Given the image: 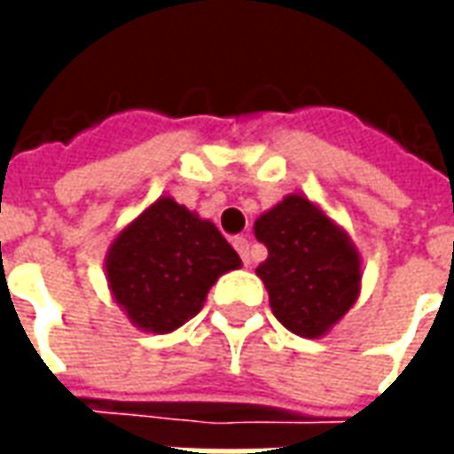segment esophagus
<instances>
[{
	"label": "esophagus",
	"mask_w": 454,
	"mask_h": 454,
	"mask_svg": "<svg viewBox=\"0 0 454 454\" xmlns=\"http://www.w3.org/2000/svg\"><path fill=\"white\" fill-rule=\"evenodd\" d=\"M233 247L238 250V255L243 257V265L246 267L253 265V253H250V243H247V238H233Z\"/></svg>",
	"instance_id": "1"
}]
</instances>
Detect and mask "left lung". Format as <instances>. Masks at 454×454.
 Returning a JSON list of instances; mask_svg holds the SVG:
<instances>
[{"label":"left lung","mask_w":454,"mask_h":454,"mask_svg":"<svg viewBox=\"0 0 454 454\" xmlns=\"http://www.w3.org/2000/svg\"><path fill=\"white\" fill-rule=\"evenodd\" d=\"M253 231L267 247L255 272L277 321L301 338L331 333L362 289V257L345 228L304 194H286Z\"/></svg>","instance_id":"8db88e82"}]
</instances>
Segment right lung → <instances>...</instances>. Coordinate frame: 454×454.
Returning a JSON list of instances; mask_svg holds the SVG:
<instances>
[{
  "label": "right lung",
  "mask_w": 454,
  "mask_h": 454,
  "mask_svg": "<svg viewBox=\"0 0 454 454\" xmlns=\"http://www.w3.org/2000/svg\"><path fill=\"white\" fill-rule=\"evenodd\" d=\"M243 265L218 228L160 197L121 228L104 257L114 301L140 331L165 335L201 311L218 277Z\"/></svg>",
  "instance_id": "1"
}]
</instances>
